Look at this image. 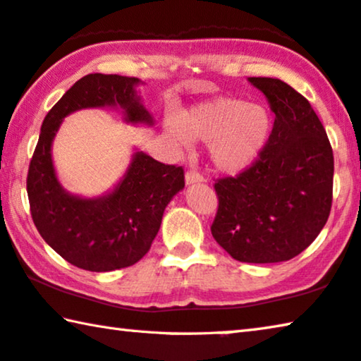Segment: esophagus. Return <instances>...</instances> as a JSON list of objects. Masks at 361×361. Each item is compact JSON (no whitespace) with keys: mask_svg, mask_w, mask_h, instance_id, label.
<instances>
[{"mask_svg":"<svg viewBox=\"0 0 361 361\" xmlns=\"http://www.w3.org/2000/svg\"><path fill=\"white\" fill-rule=\"evenodd\" d=\"M185 181H186V185H192V183H202L204 176L194 170H188L185 175Z\"/></svg>","mask_w":361,"mask_h":361,"instance_id":"obj_1","label":"esophagus"}]
</instances>
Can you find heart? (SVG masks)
<instances>
[{
  "instance_id": "1",
  "label": "heart",
  "mask_w": 361,
  "mask_h": 361,
  "mask_svg": "<svg viewBox=\"0 0 361 361\" xmlns=\"http://www.w3.org/2000/svg\"><path fill=\"white\" fill-rule=\"evenodd\" d=\"M271 130L273 118L265 107L228 96L188 107L178 120H165V133L175 142H209L212 164L225 173L249 169L265 149Z\"/></svg>"
}]
</instances>
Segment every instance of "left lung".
<instances>
[{"instance_id": "8db88e82", "label": "left lung", "mask_w": 361, "mask_h": 361, "mask_svg": "<svg viewBox=\"0 0 361 361\" xmlns=\"http://www.w3.org/2000/svg\"><path fill=\"white\" fill-rule=\"evenodd\" d=\"M270 102L273 130L260 157L238 176L215 183L219 210L212 236L233 259H294L328 221L333 204V147L313 107L278 78L249 77Z\"/></svg>"}]
</instances>
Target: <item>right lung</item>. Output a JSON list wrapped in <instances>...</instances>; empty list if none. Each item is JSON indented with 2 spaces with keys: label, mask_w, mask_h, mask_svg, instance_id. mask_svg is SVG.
I'll return each mask as SVG.
<instances>
[{
  "label": "right lung",
  "mask_w": 361,
  "mask_h": 361,
  "mask_svg": "<svg viewBox=\"0 0 361 361\" xmlns=\"http://www.w3.org/2000/svg\"><path fill=\"white\" fill-rule=\"evenodd\" d=\"M135 77L90 73L80 78L44 117L27 175V194L38 233L62 259L88 271L135 265L151 249L164 210L185 188V171L136 151L123 178L99 197L67 192L57 180L51 146L62 120L88 107H120L125 122L152 125Z\"/></svg>",
  "instance_id": "1"
}]
</instances>
